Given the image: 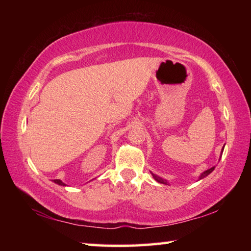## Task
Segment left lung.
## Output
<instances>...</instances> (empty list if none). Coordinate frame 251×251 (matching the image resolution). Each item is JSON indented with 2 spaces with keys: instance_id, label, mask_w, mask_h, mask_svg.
Here are the masks:
<instances>
[{
  "instance_id": "1",
  "label": "left lung",
  "mask_w": 251,
  "mask_h": 251,
  "mask_svg": "<svg viewBox=\"0 0 251 251\" xmlns=\"http://www.w3.org/2000/svg\"><path fill=\"white\" fill-rule=\"evenodd\" d=\"M223 150H224V148H223ZM214 169H215V167H211V168H209V169H207V171L203 172V173L201 174V175L199 176V179H202V178H205L206 176L209 175V174H210L212 171H214ZM151 175H152V177L155 178V180H157L158 182H160V184H165V185H167V181L165 180V179H163V178H160V177H158V176H156V175H154V174H151Z\"/></svg>"
}]
</instances>
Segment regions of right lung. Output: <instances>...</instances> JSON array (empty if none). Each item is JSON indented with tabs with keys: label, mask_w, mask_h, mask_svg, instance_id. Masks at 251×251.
I'll list each match as a JSON object with an SVG mask.
<instances>
[{
	"label": "right lung",
	"mask_w": 251,
	"mask_h": 251,
	"mask_svg": "<svg viewBox=\"0 0 251 251\" xmlns=\"http://www.w3.org/2000/svg\"><path fill=\"white\" fill-rule=\"evenodd\" d=\"M53 181H54V182H56L57 185H61V186H66V185L64 184V182H63L62 180H59V179H54Z\"/></svg>",
	"instance_id": "right-lung-1"
}]
</instances>
